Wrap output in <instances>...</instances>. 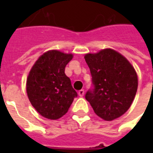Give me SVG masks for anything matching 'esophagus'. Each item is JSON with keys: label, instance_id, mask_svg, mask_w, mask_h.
Segmentation results:
<instances>
[{"label": "esophagus", "instance_id": "esophagus-1", "mask_svg": "<svg viewBox=\"0 0 153 153\" xmlns=\"http://www.w3.org/2000/svg\"><path fill=\"white\" fill-rule=\"evenodd\" d=\"M78 93H79V97H83V95H84V90H83V89L79 90Z\"/></svg>", "mask_w": 153, "mask_h": 153}]
</instances>
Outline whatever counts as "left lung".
Segmentation results:
<instances>
[{"mask_svg":"<svg viewBox=\"0 0 153 153\" xmlns=\"http://www.w3.org/2000/svg\"><path fill=\"white\" fill-rule=\"evenodd\" d=\"M92 75L93 88L85 94L94 112L110 121L131 106L138 88V77L131 64L111 49L84 56Z\"/></svg>","mask_w":153,"mask_h":153,"instance_id":"8db88e82","label":"left lung"}]
</instances>
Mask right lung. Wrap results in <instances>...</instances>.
Returning <instances> with one entry per match:
<instances>
[{
	"label": "right lung",
	"instance_id": "obj_1",
	"mask_svg": "<svg viewBox=\"0 0 153 153\" xmlns=\"http://www.w3.org/2000/svg\"><path fill=\"white\" fill-rule=\"evenodd\" d=\"M72 54L49 51L35 62L27 79V93L32 106L43 117L57 120L65 115L77 97L70 78L65 74Z\"/></svg>",
	"mask_w": 153,
	"mask_h": 153
}]
</instances>
